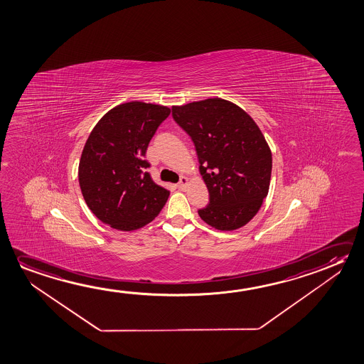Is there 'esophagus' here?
I'll list each match as a JSON object with an SVG mask.
<instances>
[{
    "instance_id": "1",
    "label": "esophagus",
    "mask_w": 364,
    "mask_h": 364,
    "mask_svg": "<svg viewBox=\"0 0 364 364\" xmlns=\"http://www.w3.org/2000/svg\"><path fill=\"white\" fill-rule=\"evenodd\" d=\"M187 185H188V179L186 178V177H181L177 187H178L179 190H185Z\"/></svg>"
}]
</instances>
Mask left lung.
<instances>
[{"mask_svg":"<svg viewBox=\"0 0 364 364\" xmlns=\"http://www.w3.org/2000/svg\"><path fill=\"white\" fill-rule=\"evenodd\" d=\"M172 115L195 144L210 195L200 218L218 230L248 224L271 182V149L258 125L239 106L219 97L173 106Z\"/></svg>","mask_w":364,"mask_h":364,"instance_id":"8db88e82","label":"left lung"}]
</instances>
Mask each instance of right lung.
<instances>
[{
  "label": "right lung",
  "mask_w": 364,
  "mask_h": 364,
  "mask_svg": "<svg viewBox=\"0 0 364 364\" xmlns=\"http://www.w3.org/2000/svg\"><path fill=\"white\" fill-rule=\"evenodd\" d=\"M171 114L161 105H119L96 124L82 151L78 181L87 206L114 229L132 231L156 219L169 191L153 182L145 153Z\"/></svg>",
  "instance_id": "1"
}]
</instances>
